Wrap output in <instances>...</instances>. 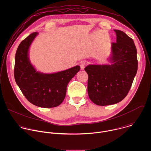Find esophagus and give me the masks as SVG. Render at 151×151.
Here are the masks:
<instances>
[{"mask_svg":"<svg viewBox=\"0 0 151 151\" xmlns=\"http://www.w3.org/2000/svg\"><path fill=\"white\" fill-rule=\"evenodd\" d=\"M85 66H86V63H85L84 61H82V62H81V63H80V68H81V69L82 70L85 68Z\"/></svg>","mask_w":151,"mask_h":151,"instance_id":"1","label":"esophagus"}]
</instances>
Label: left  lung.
Here are the masks:
<instances>
[{
    "label": "left lung",
    "mask_w": 151,
    "mask_h": 151,
    "mask_svg": "<svg viewBox=\"0 0 151 151\" xmlns=\"http://www.w3.org/2000/svg\"><path fill=\"white\" fill-rule=\"evenodd\" d=\"M116 43L111 45V64H89L88 94L96 104L107 106L122 100L130 90L138 67L133 40L124 32L114 30Z\"/></svg>",
    "instance_id": "left-lung-1"
}]
</instances>
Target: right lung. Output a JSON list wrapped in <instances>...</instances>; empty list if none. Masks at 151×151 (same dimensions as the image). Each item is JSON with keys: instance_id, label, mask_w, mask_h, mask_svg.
I'll use <instances>...</instances> for the list:
<instances>
[{"instance_id": "obj_1", "label": "right lung", "mask_w": 151, "mask_h": 151, "mask_svg": "<svg viewBox=\"0 0 151 151\" xmlns=\"http://www.w3.org/2000/svg\"><path fill=\"white\" fill-rule=\"evenodd\" d=\"M37 35V32L30 34L19 45L15 57L14 78L29 102L38 107H54L63 101L69 81L81 68L76 66L50 74L36 71L29 58V50Z\"/></svg>"}]
</instances>
